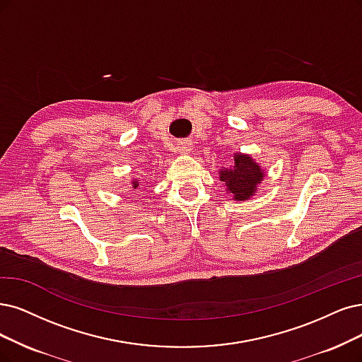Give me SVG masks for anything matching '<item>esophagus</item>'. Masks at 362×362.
Listing matches in <instances>:
<instances>
[{
	"label": "esophagus",
	"instance_id": "esophagus-1",
	"mask_svg": "<svg viewBox=\"0 0 362 362\" xmlns=\"http://www.w3.org/2000/svg\"><path fill=\"white\" fill-rule=\"evenodd\" d=\"M177 151H179L180 153H189V152L192 151V143L188 141V140L180 141L179 146H177Z\"/></svg>",
	"mask_w": 362,
	"mask_h": 362
}]
</instances>
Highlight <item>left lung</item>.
<instances>
[{
    "label": "left lung",
    "instance_id": "1",
    "mask_svg": "<svg viewBox=\"0 0 362 362\" xmlns=\"http://www.w3.org/2000/svg\"><path fill=\"white\" fill-rule=\"evenodd\" d=\"M264 173L257 163H253L250 156L234 155V168L222 170L221 180L225 182L226 191L234 195V199L245 202L257 189V185L261 183Z\"/></svg>",
    "mask_w": 362,
    "mask_h": 362
}]
</instances>
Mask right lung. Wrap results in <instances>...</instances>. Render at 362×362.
Returning a JSON list of instances; mask_svg holds the SVG:
<instances>
[{"label": "right lung", "instance_id": "1", "mask_svg": "<svg viewBox=\"0 0 362 362\" xmlns=\"http://www.w3.org/2000/svg\"><path fill=\"white\" fill-rule=\"evenodd\" d=\"M137 186H139V183L136 182V183H134V188H137Z\"/></svg>", "mask_w": 362, "mask_h": 362}]
</instances>
